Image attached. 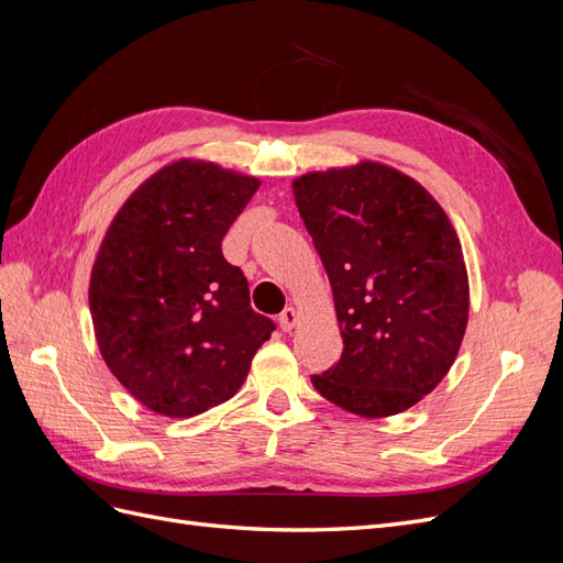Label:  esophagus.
Returning <instances> with one entry per match:
<instances>
[{
    "label": "esophagus",
    "mask_w": 563,
    "mask_h": 563,
    "mask_svg": "<svg viewBox=\"0 0 563 563\" xmlns=\"http://www.w3.org/2000/svg\"><path fill=\"white\" fill-rule=\"evenodd\" d=\"M298 323V310L296 308H286L282 314H279V327L284 331H291Z\"/></svg>",
    "instance_id": "34e87169"
}]
</instances>
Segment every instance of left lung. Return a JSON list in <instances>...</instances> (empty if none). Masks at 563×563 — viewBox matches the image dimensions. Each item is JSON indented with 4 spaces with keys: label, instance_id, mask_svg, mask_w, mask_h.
<instances>
[{
    "label": "left lung",
    "instance_id": "1",
    "mask_svg": "<svg viewBox=\"0 0 563 563\" xmlns=\"http://www.w3.org/2000/svg\"><path fill=\"white\" fill-rule=\"evenodd\" d=\"M294 195L343 333L338 364L312 385L364 418L406 411L446 376L467 329V269L449 216L378 162L305 174Z\"/></svg>",
    "mask_w": 563,
    "mask_h": 563
}]
</instances>
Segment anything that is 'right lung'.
<instances>
[{"mask_svg":"<svg viewBox=\"0 0 563 563\" xmlns=\"http://www.w3.org/2000/svg\"><path fill=\"white\" fill-rule=\"evenodd\" d=\"M258 187L253 176L180 159L126 199L100 244L89 286L98 347L155 413L192 418L234 397L275 331L220 249Z\"/></svg>","mask_w":563,"mask_h":563,"instance_id":"right-lung-1","label":"right lung"}]
</instances>
